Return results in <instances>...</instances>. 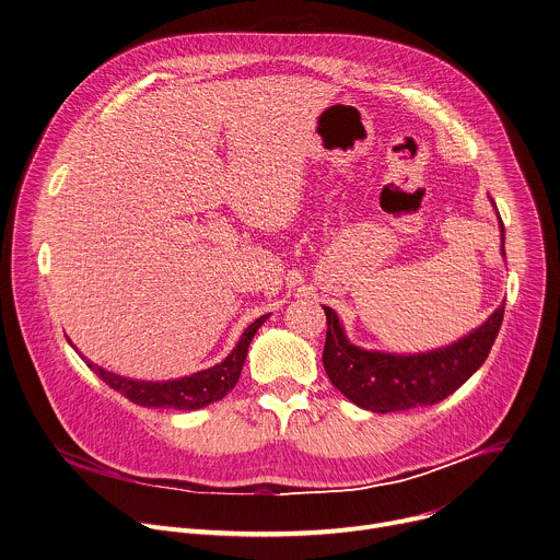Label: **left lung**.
Instances as JSON below:
<instances>
[{
	"label": "left lung",
	"mask_w": 560,
	"mask_h": 560,
	"mask_svg": "<svg viewBox=\"0 0 560 560\" xmlns=\"http://www.w3.org/2000/svg\"><path fill=\"white\" fill-rule=\"evenodd\" d=\"M500 231L506 259L502 220ZM504 307L506 301L480 327L447 347L425 353H386L351 345L338 314L323 305L327 316L323 364L331 384L358 408L386 415L432 406L456 393L485 364L500 334Z\"/></svg>",
	"instance_id": "8db88e82"
}]
</instances>
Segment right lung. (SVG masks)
<instances>
[{
    "label": "right lung",
    "instance_id": "right-lung-1",
    "mask_svg": "<svg viewBox=\"0 0 560 560\" xmlns=\"http://www.w3.org/2000/svg\"><path fill=\"white\" fill-rule=\"evenodd\" d=\"M270 314L259 316L255 323H250L244 334L240 336L235 349L215 366L178 377V380H165V382H145V380H130L117 373H110L89 360L80 353V358L86 362V366L113 390L121 393L128 401L143 406V408H172V410H200L213 401H220L226 393H231L242 375V366L248 353V345L255 338L257 329L266 323ZM71 345V342H69ZM73 347V345H71ZM75 349V347H73Z\"/></svg>",
    "mask_w": 560,
    "mask_h": 560
}]
</instances>
